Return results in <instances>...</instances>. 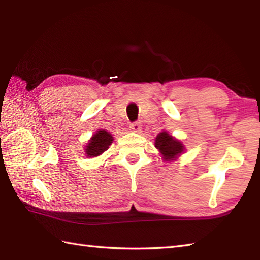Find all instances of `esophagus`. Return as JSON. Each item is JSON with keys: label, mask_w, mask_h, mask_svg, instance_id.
<instances>
[{"label": "esophagus", "mask_w": 260, "mask_h": 260, "mask_svg": "<svg viewBox=\"0 0 260 260\" xmlns=\"http://www.w3.org/2000/svg\"><path fill=\"white\" fill-rule=\"evenodd\" d=\"M129 129L132 132H135V133H139V132H141V129H142L141 121H135V123L129 124Z\"/></svg>", "instance_id": "34e87169"}]
</instances>
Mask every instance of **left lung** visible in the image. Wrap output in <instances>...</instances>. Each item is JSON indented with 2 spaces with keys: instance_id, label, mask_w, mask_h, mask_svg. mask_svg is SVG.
<instances>
[{
  "instance_id": "1",
  "label": "left lung",
  "mask_w": 260,
  "mask_h": 260,
  "mask_svg": "<svg viewBox=\"0 0 260 260\" xmlns=\"http://www.w3.org/2000/svg\"><path fill=\"white\" fill-rule=\"evenodd\" d=\"M155 147L161 153L164 161H174L184 152V145L165 131L156 136Z\"/></svg>"
}]
</instances>
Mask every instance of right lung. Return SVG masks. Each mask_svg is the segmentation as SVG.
I'll use <instances>...</instances> for the list:
<instances>
[{
	"label": "right lung",
	"instance_id": "right-lung-1",
	"mask_svg": "<svg viewBox=\"0 0 260 260\" xmlns=\"http://www.w3.org/2000/svg\"><path fill=\"white\" fill-rule=\"evenodd\" d=\"M114 141L113 135L108 133L105 129H99L93 134L91 139L88 142L87 146L85 147L86 155L88 157H96L103 154L105 151L108 150Z\"/></svg>",
	"mask_w": 260,
	"mask_h": 260
}]
</instances>
